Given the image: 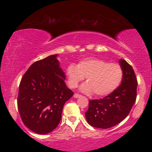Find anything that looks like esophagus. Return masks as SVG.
<instances>
[{
    "label": "esophagus",
    "mask_w": 152,
    "mask_h": 152,
    "mask_svg": "<svg viewBox=\"0 0 152 152\" xmlns=\"http://www.w3.org/2000/svg\"><path fill=\"white\" fill-rule=\"evenodd\" d=\"M81 96L79 95V94H74V98L75 99H77V98H79V97H81Z\"/></svg>",
    "instance_id": "esophagus-1"
}]
</instances>
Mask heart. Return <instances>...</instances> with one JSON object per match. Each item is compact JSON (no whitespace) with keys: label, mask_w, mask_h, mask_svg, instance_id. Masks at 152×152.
Segmentation results:
<instances>
[{"label":"heart","mask_w":152,"mask_h":152,"mask_svg":"<svg viewBox=\"0 0 152 152\" xmlns=\"http://www.w3.org/2000/svg\"><path fill=\"white\" fill-rule=\"evenodd\" d=\"M66 74L71 88H76L86 77L88 81L81 85L80 91L86 94L95 92L99 96L112 93L119 86L123 78V70L120 65L95 58L81 60L77 66L70 64Z\"/></svg>","instance_id":"heart-1"}]
</instances>
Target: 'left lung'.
<instances>
[{
	"label": "left lung",
	"mask_w": 152,
	"mask_h": 152,
	"mask_svg": "<svg viewBox=\"0 0 152 152\" xmlns=\"http://www.w3.org/2000/svg\"><path fill=\"white\" fill-rule=\"evenodd\" d=\"M123 70L120 86L104 99L89 101L85 116L91 126L108 129L116 126L129 114L137 98V80L134 69L126 61L120 59Z\"/></svg>",
	"instance_id": "obj_1"
}]
</instances>
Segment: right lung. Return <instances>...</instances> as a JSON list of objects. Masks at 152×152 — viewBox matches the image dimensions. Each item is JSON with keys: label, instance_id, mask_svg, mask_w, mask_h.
Returning <instances> with one entry per match:
<instances>
[{"label": "right lung", "instance_id": "right-lung-1", "mask_svg": "<svg viewBox=\"0 0 152 152\" xmlns=\"http://www.w3.org/2000/svg\"><path fill=\"white\" fill-rule=\"evenodd\" d=\"M58 56L34 63L19 86V114L25 126L36 134H46L56 128L64 104L74 94L66 86Z\"/></svg>", "mask_w": 152, "mask_h": 152}]
</instances>
